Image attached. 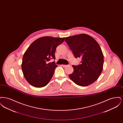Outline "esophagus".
<instances>
[{
	"mask_svg": "<svg viewBox=\"0 0 123 123\" xmlns=\"http://www.w3.org/2000/svg\"><path fill=\"white\" fill-rule=\"evenodd\" d=\"M61 65H62V66H63V67H66V66H67V65H65V64H62Z\"/></svg>",
	"mask_w": 123,
	"mask_h": 123,
	"instance_id": "obj_1",
	"label": "esophagus"
}]
</instances>
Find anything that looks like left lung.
I'll return each instance as SVG.
<instances>
[{"label": "left lung", "instance_id": "left-lung-1", "mask_svg": "<svg viewBox=\"0 0 123 123\" xmlns=\"http://www.w3.org/2000/svg\"><path fill=\"white\" fill-rule=\"evenodd\" d=\"M76 58H81V64L72 65L74 71L69 75L78 85L87 86L95 82L103 67L104 56L98 42L90 35L82 34L65 38Z\"/></svg>", "mask_w": 123, "mask_h": 123}]
</instances>
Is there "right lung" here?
Returning <instances> with one entry per match:
<instances>
[{
	"instance_id": "1",
	"label": "right lung",
	"mask_w": 123,
	"mask_h": 123,
	"mask_svg": "<svg viewBox=\"0 0 123 123\" xmlns=\"http://www.w3.org/2000/svg\"><path fill=\"white\" fill-rule=\"evenodd\" d=\"M65 38L45 36L32 42L24 53L22 69L26 80L32 86L42 88L46 86L52 78L57 65L54 61L56 48Z\"/></svg>"
}]
</instances>
